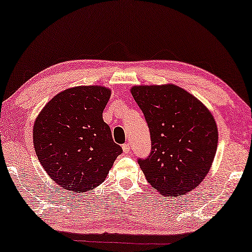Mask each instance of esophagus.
<instances>
[{
  "label": "esophagus",
  "instance_id": "34e87169",
  "mask_svg": "<svg viewBox=\"0 0 252 252\" xmlns=\"http://www.w3.org/2000/svg\"><path fill=\"white\" fill-rule=\"evenodd\" d=\"M130 149H131V146L129 145V143H125V145L122 146V150H123V153H125V154L129 153Z\"/></svg>",
  "mask_w": 252,
  "mask_h": 252
}]
</instances>
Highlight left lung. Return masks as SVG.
Returning <instances> with one entry per match:
<instances>
[{"label":"left lung","mask_w":252,"mask_h":252,"mask_svg":"<svg viewBox=\"0 0 252 252\" xmlns=\"http://www.w3.org/2000/svg\"><path fill=\"white\" fill-rule=\"evenodd\" d=\"M131 94L148 123L151 153L139 166L154 189L183 196L209 173L218 148V126L211 111L174 84L135 85Z\"/></svg>","instance_id":"1"}]
</instances>
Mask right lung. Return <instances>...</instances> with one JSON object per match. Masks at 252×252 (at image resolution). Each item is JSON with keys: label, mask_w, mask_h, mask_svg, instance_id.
<instances>
[{"label": "right lung", "mask_w": 252, "mask_h": 252, "mask_svg": "<svg viewBox=\"0 0 252 252\" xmlns=\"http://www.w3.org/2000/svg\"><path fill=\"white\" fill-rule=\"evenodd\" d=\"M111 93L105 86L70 87L55 95L35 119V155L63 189L75 194L93 189L122 153L102 117Z\"/></svg>", "instance_id": "right-lung-1"}]
</instances>
